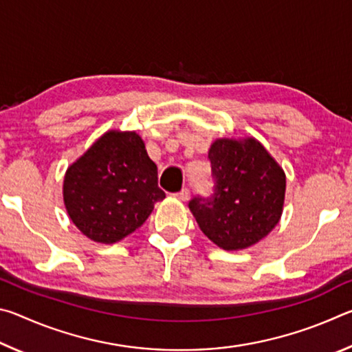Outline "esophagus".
<instances>
[{"instance_id": "esophagus-1", "label": "esophagus", "mask_w": 352, "mask_h": 352, "mask_svg": "<svg viewBox=\"0 0 352 352\" xmlns=\"http://www.w3.org/2000/svg\"><path fill=\"white\" fill-rule=\"evenodd\" d=\"M177 199H180V200H183V201H186L188 199H189V189L188 188H183L180 192H175L174 194Z\"/></svg>"}]
</instances>
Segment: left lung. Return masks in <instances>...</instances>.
<instances>
[{"mask_svg": "<svg viewBox=\"0 0 352 352\" xmlns=\"http://www.w3.org/2000/svg\"><path fill=\"white\" fill-rule=\"evenodd\" d=\"M212 192L194 195L189 210L216 245L242 250L275 228L283 212L285 175L264 146L217 140L208 152Z\"/></svg>", "mask_w": 352, "mask_h": 352, "instance_id": "1", "label": "left lung"}]
</instances>
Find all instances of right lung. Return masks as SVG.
<instances>
[{"label":"right lung","mask_w":352,"mask_h":352,"mask_svg":"<svg viewBox=\"0 0 352 352\" xmlns=\"http://www.w3.org/2000/svg\"><path fill=\"white\" fill-rule=\"evenodd\" d=\"M158 188V169L135 132H109L88 148L65 175L63 200L83 234L115 243L133 233L151 216Z\"/></svg>","instance_id":"right-lung-1"}]
</instances>
